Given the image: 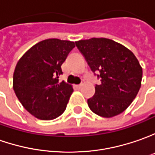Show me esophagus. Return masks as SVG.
Instances as JSON below:
<instances>
[{
	"label": "esophagus",
	"instance_id": "esophagus-1",
	"mask_svg": "<svg viewBox=\"0 0 155 155\" xmlns=\"http://www.w3.org/2000/svg\"><path fill=\"white\" fill-rule=\"evenodd\" d=\"M81 86H82V85H81V84H80V85H76L75 87H76V88H78V89H79V88L81 87Z\"/></svg>",
	"mask_w": 155,
	"mask_h": 155
}]
</instances>
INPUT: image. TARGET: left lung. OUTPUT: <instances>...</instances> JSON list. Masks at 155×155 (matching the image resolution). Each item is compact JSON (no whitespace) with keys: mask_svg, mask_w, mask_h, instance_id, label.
<instances>
[{"mask_svg":"<svg viewBox=\"0 0 155 155\" xmlns=\"http://www.w3.org/2000/svg\"><path fill=\"white\" fill-rule=\"evenodd\" d=\"M93 72L99 71L100 85L87 99L91 110L103 117L124 111L136 97L141 86L142 68L125 46L104 38L75 42Z\"/></svg>","mask_w":155,"mask_h":155,"instance_id":"obj_1","label":"left lung"}]
</instances>
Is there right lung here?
<instances>
[{"instance_id": "obj_1", "label": "right lung", "mask_w": 155, "mask_h": 155, "mask_svg": "<svg viewBox=\"0 0 155 155\" xmlns=\"http://www.w3.org/2000/svg\"><path fill=\"white\" fill-rule=\"evenodd\" d=\"M74 46L71 41L45 39L30 48L17 62L14 91L25 109L35 117L52 120L66 110L74 89L58 79L62 74L61 64Z\"/></svg>"}]
</instances>
